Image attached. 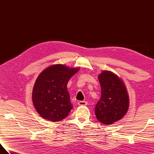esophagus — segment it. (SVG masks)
I'll use <instances>...</instances> for the list:
<instances>
[{"mask_svg":"<svg viewBox=\"0 0 154 154\" xmlns=\"http://www.w3.org/2000/svg\"><path fill=\"white\" fill-rule=\"evenodd\" d=\"M78 104L79 106H86L87 105V102L86 101H79V102H78Z\"/></svg>","mask_w":154,"mask_h":154,"instance_id":"34e87169","label":"esophagus"}]
</instances>
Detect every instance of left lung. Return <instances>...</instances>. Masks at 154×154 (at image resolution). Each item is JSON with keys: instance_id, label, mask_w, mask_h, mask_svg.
Returning <instances> with one entry per match:
<instances>
[{"instance_id": "8db88e82", "label": "left lung", "mask_w": 154, "mask_h": 154, "mask_svg": "<svg viewBox=\"0 0 154 154\" xmlns=\"http://www.w3.org/2000/svg\"><path fill=\"white\" fill-rule=\"evenodd\" d=\"M101 97L94 109L97 120L104 124L116 122L126 114L129 98L123 81L109 71L99 75Z\"/></svg>"}]
</instances>
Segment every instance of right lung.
Returning a JSON list of instances; mask_svg holds the SVG:
<instances>
[{
	"label": "right lung",
	"instance_id": "obj_1",
	"mask_svg": "<svg viewBox=\"0 0 154 154\" xmlns=\"http://www.w3.org/2000/svg\"><path fill=\"white\" fill-rule=\"evenodd\" d=\"M79 68L57 64L45 69L38 77L32 92L35 110L44 119L58 122L66 118L73 108L67 85Z\"/></svg>",
	"mask_w": 154,
	"mask_h": 154
}]
</instances>
